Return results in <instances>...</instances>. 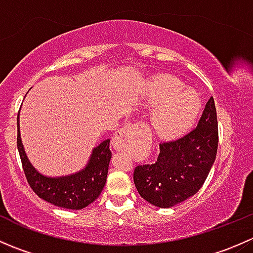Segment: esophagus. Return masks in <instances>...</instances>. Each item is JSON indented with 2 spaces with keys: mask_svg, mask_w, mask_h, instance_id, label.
<instances>
[{
  "mask_svg": "<svg viewBox=\"0 0 253 253\" xmlns=\"http://www.w3.org/2000/svg\"><path fill=\"white\" fill-rule=\"evenodd\" d=\"M145 131V127L143 124H131L128 126H126L125 128L120 129L116 133V136L114 137V141L112 144L116 148L117 150L126 149L128 145H131L132 141H134L136 138L141 137L143 132Z\"/></svg>",
  "mask_w": 253,
  "mask_h": 253,
  "instance_id": "1",
  "label": "esophagus"
}]
</instances>
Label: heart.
I'll return each mask as SVG.
<instances>
[{"label":"heart","instance_id":"obj_1","mask_svg":"<svg viewBox=\"0 0 253 253\" xmlns=\"http://www.w3.org/2000/svg\"><path fill=\"white\" fill-rule=\"evenodd\" d=\"M183 88L182 82L170 75L158 76L148 84V105H159L153 114L152 125L163 138L180 136L190 128L200 112L197 94Z\"/></svg>","mask_w":253,"mask_h":253}]
</instances>
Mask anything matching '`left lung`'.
<instances>
[{
  "instance_id": "obj_1",
  "label": "left lung",
  "mask_w": 253,
  "mask_h": 253,
  "mask_svg": "<svg viewBox=\"0 0 253 253\" xmlns=\"http://www.w3.org/2000/svg\"><path fill=\"white\" fill-rule=\"evenodd\" d=\"M219 133L214 99L206 104L196 128L176 141L160 143L154 164L134 168L137 191L147 202L170 208L196 195L211 171Z\"/></svg>"
}]
</instances>
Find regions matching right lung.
<instances>
[{"label": "right lung", "instance_id": "1", "mask_svg": "<svg viewBox=\"0 0 253 253\" xmlns=\"http://www.w3.org/2000/svg\"><path fill=\"white\" fill-rule=\"evenodd\" d=\"M17 117V147L25 178L32 190L46 202L67 209H82L100 196L108 177L111 159L110 139H106L93 150L88 167L75 175L63 177H46L40 175L28 160L20 141Z\"/></svg>", "mask_w": 253, "mask_h": 253}]
</instances>
